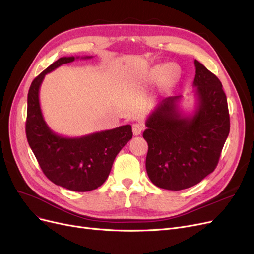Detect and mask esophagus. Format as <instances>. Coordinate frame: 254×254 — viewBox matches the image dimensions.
Wrapping results in <instances>:
<instances>
[{"label":"esophagus","instance_id":"obj_1","mask_svg":"<svg viewBox=\"0 0 254 254\" xmlns=\"http://www.w3.org/2000/svg\"><path fill=\"white\" fill-rule=\"evenodd\" d=\"M144 126L142 124H139V123H134L132 124V132L134 135H140L143 131Z\"/></svg>","mask_w":254,"mask_h":254}]
</instances>
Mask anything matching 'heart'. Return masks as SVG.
<instances>
[{
    "mask_svg": "<svg viewBox=\"0 0 254 254\" xmlns=\"http://www.w3.org/2000/svg\"><path fill=\"white\" fill-rule=\"evenodd\" d=\"M155 76L156 78L160 80H164V79H171L174 76V71H173V66L171 64H163V65H159L155 68Z\"/></svg>",
    "mask_w": 254,
    "mask_h": 254,
    "instance_id": "b5f03b06",
    "label": "heart"
}]
</instances>
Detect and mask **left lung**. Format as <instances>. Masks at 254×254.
<instances>
[{"instance_id": "left-lung-1", "label": "left lung", "mask_w": 254, "mask_h": 254, "mask_svg": "<svg viewBox=\"0 0 254 254\" xmlns=\"http://www.w3.org/2000/svg\"><path fill=\"white\" fill-rule=\"evenodd\" d=\"M194 64L193 113L180 110L181 95L170 96L158 104L145 123L146 172L161 189L180 190L200 182L216 168L229 135L230 117L222 84L199 61Z\"/></svg>"}]
</instances>
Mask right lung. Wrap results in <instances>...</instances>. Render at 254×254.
<instances>
[{"label": "right lung", "mask_w": 254, "mask_h": 254, "mask_svg": "<svg viewBox=\"0 0 254 254\" xmlns=\"http://www.w3.org/2000/svg\"><path fill=\"white\" fill-rule=\"evenodd\" d=\"M78 58L61 57L33 80L27 95L25 130L38 163L53 183L74 191H89L108 178L115 157L132 137V129L124 125L79 137L63 136L51 130L40 108L41 83L48 73Z\"/></svg>", "instance_id": "1"}]
</instances>
